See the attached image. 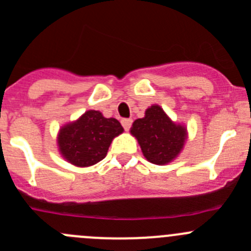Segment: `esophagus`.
Listing matches in <instances>:
<instances>
[{"mask_svg": "<svg viewBox=\"0 0 251 251\" xmlns=\"http://www.w3.org/2000/svg\"><path fill=\"white\" fill-rule=\"evenodd\" d=\"M121 125L124 126V128H125L126 131H128L130 130L131 125H132V120H131V119H123V120H121Z\"/></svg>", "mask_w": 251, "mask_h": 251, "instance_id": "1", "label": "esophagus"}]
</instances>
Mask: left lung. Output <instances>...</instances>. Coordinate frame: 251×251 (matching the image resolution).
<instances>
[{"mask_svg":"<svg viewBox=\"0 0 251 251\" xmlns=\"http://www.w3.org/2000/svg\"><path fill=\"white\" fill-rule=\"evenodd\" d=\"M130 132L136 137L145 158L160 166L172 162L187 140L186 127L173 123L160 105L150 106L145 118L133 121Z\"/></svg>","mask_w":251,"mask_h":251,"instance_id":"1","label":"left lung"}]
</instances>
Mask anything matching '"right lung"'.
I'll list each match as a JSON object with an SVG mask.
<instances>
[{"instance_id":"obj_1","label":"right lung","mask_w":251,"mask_h":251,"mask_svg":"<svg viewBox=\"0 0 251 251\" xmlns=\"http://www.w3.org/2000/svg\"><path fill=\"white\" fill-rule=\"evenodd\" d=\"M123 131L116 119H106L100 111L89 110L78 120L60 128L58 147L68 162L78 167H89L105 158L111 141Z\"/></svg>"}]
</instances>
